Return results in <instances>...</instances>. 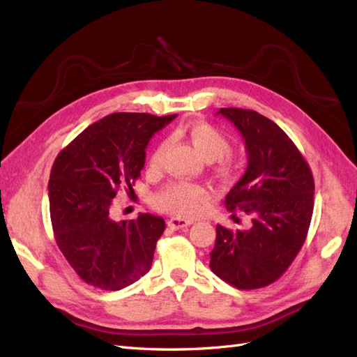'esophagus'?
<instances>
[{"label":"esophagus","instance_id":"obj_1","mask_svg":"<svg viewBox=\"0 0 357 357\" xmlns=\"http://www.w3.org/2000/svg\"><path fill=\"white\" fill-rule=\"evenodd\" d=\"M167 224H169V227L173 230H181V229H185L187 225H190L192 221H187V219H183V218H170L169 221H167Z\"/></svg>","mask_w":357,"mask_h":357}]
</instances>
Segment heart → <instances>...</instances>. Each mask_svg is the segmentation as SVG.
Returning a JSON list of instances; mask_svg holds the SVG:
<instances>
[{
  "mask_svg": "<svg viewBox=\"0 0 357 357\" xmlns=\"http://www.w3.org/2000/svg\"><path fill=\"white\" fill-rule=\"evenodd\" d=\"M188 139L193 142L196 150L207 159L215 161L227 156L231 150V141L221 128L208 123H193L184 128ZM167 149V141H159L151 150L149 158L150 169H156L162 161ZM236 169L229 158L221 160L219 172L231 174ZM208 198V190L201 184L195 183H173L169 184L155 196V206L159 210L169 211L176 216H193L199 211L201 206Z\"/></svg>",
  "mask_w": 357,
  "mask_h": 357,
  "instance_id": "1",
  "label": "heart"
}]
</instances>
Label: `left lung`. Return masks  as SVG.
<instances>
[{
	"instance_id": "left-lung-1",
	"label": "left lung",
	"mask_w": 357,
	"mask_h": 357,
	"mask_svg": "<svg viewBox=\"0 0 357 357\" xmlns=\"http://www.w3.org/2000/svg\"><path fill=\"white\" fill-rule=\"evenodd\" d=\"M245 141L248 165L225 207L252 218L245 230L216 225L210 268L239 290L270 285L284 275L307 238L314 206L312 170L288 135L255 110L221 109Z\"/></svg>"
}]
</instances>
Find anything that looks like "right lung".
<instances>
[{"label": "right lung", "mask_w": 357, "mask_h": 357, "mask_svg": "<svg viewBox=\"0 0 357 357\" xmlns=\"http://www.w3.org/2000/svg\"><path fill=\"white\" fill-rule=\"evenodd\" d=\"M174 118L112 113L81 132L53 162L49 181L53 236L89 285L121 290L150 270L164 219L139 213L115 222L110 208L121 185L133 192L150 138Z\"/></svg>", "instance_id": "obj_1"}]
</instances>
